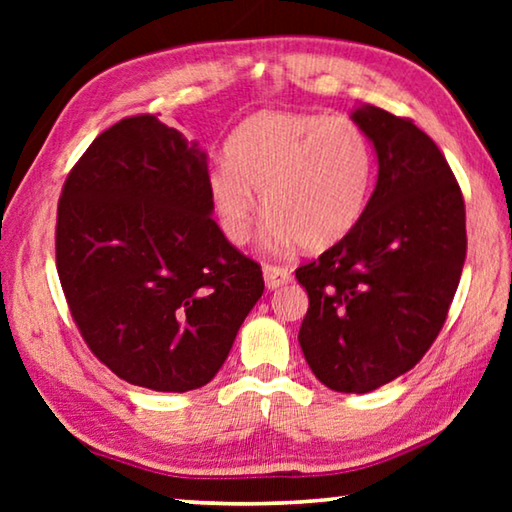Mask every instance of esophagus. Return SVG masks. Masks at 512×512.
<instances>
[{
  "mask_svg": "<svg viewBox=\"0 0 512 512\" xmlns=\"http://www.w3.org/2000/svg\"><path fill=\"white\" fill-rule=\"evenodd\" d=\"M264 282H266L268 289L282 287V284L291 282V271H289V268H284V266L266 264L264 266Z\"/></svg>",
  "mask_w": 512,
  "mask_h": 512,
  "instance_id": "esophagus-1",
  "label": "esophagus"
}]
</instances>
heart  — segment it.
<instances>
[{
  "label": "heart",
  "instance_id": "b5f03b06",
  "mask_svg": "<svg viewBox=\"0 0 512 512\" xmlns=\"http://www.w3.org/2000/svg\"><path fill=\"white\" fill-rule=\"evenodd\" d=\"M210 173V196L232 244L253 235L259 201L271 221L266 244L320 253L350 235L366 210L372 149L348 117L259 112L225 144Z\"/></svg>",
  "mask_w": 512,
  "mask_h": 512
}]
</instances>
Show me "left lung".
<instances>
[{
    "label": "left lung",
    "mask_w": 512,
    "mask_h": 512,
    "mask_svg": "<svg viewBox=\"0 0 512 512\" xmlns=\"http://www.w3.org/2000/svg\"><path fill=\"white\" fill-rule=\"evenodd\" d=\"M352 119L377 151V185L359 223L296 271L309 309L300 348L339 393H370L409 372L436 341L461 280V187L413 119L363 106Z\"/></svg>",
    "instance_id": "obj_1"
}]
</instances>
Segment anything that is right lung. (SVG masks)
Masks as SVG:
<instances>
[{"mask_svg": "<svg viewBox=\"0 0 512 512\" xmlns=\"http://www.w3.org/2000/svg\"><path fill=\"white\" fill-rule=\"evenodd\" d=\"M205 153L155 115L117 121L63 185L56 268L94 357L160 393L205 386L264 293L212 219Z\"/></svg>", "mask_w": 512, "mask_h": 512, "instance_id": "obj_1", "label": "right lung"}]
</instances>
